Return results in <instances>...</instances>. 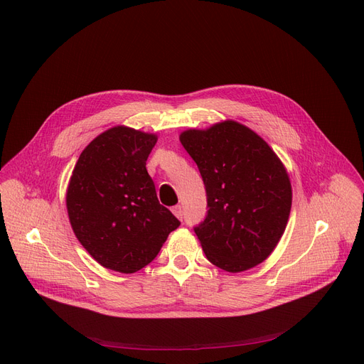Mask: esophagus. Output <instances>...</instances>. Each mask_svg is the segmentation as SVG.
Here are the masks:
<instances>
[{
  "label": "esophagus",
  "instance_id": "34e87169",
  "mask_svg": "<svg viewBox=\"0 0 364 364\" xmlns=\"http://www.w3.org/2000/svg\"><path fill=\"white\" fill-rule=\"evenodd\" d=\"M172 213L178 220H183V208H181V205H176V207H172Z\"/></svg>",
  "mask_w": 364,
  "mask_h": 364
}]
</instances>
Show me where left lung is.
Segmentation results:
<instances>
[{"label":"left lung","mask_w":364,"mask_h":364,"mask_svg":"<svg viewBox=\"0 0 364 364\" xmlns=\"http://www.w3.org/2000/svg\"><path fill=\"white\" fill-rule=\"evenodd\" d=\"M180 141L207 191L208 213L195 228L205 256L232 274L266 260L291 210V183L279 157L262 136L235 120L187 129Z\"/></svg>","instance_id":"1"}]
</instances>
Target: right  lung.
I'll return each instance as SVG.
<instances>
[{"label":"right lung","mask_w":364,"mask_h":364,"mask_svg":"<svg viewBox=\"0 0 364 364\" xmlns=\"http://www.w3.org/2000/svg\"><path fill=\"white\" fill-rule=\"evenodd\" d=\"M157 135L114 126L92 139L74 166L67 211L74 235L101 266L134 274L180 221L159 203L146 162Z\"/></svg>","instance_id":"1"}]
</instances>
